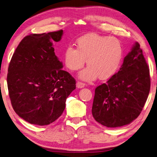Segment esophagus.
<instances>
[{"label":"esophagus","instance_id":"1","mask_svg":"<svg viewBox=\"0 0 157 157\" xmlns=\"http://www.w3.org/2000/svg\"><path fill=\"white\" fill-rule=\"evenodd\" d=\"M76 86H77V88H82L84 87L85 84L83 83V82H77V84H76Z\"/></svg>","mask_w":157,"mask_h":157}]
</instances>
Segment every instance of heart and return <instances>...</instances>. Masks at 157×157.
Segmentation results:
<instances>
[{"label": "heart", "mask_w": 157, "mask_h": 157, "mask_svg": "<svg viewBox=\"0 0 157 157\" xmlns=\"http://www.w3.org/2000/svg\"><path fill=\"white\" fill-rule=\"evenodd\" d=\"M124 50L116 38L90 33L77 41V48L69 46L64 51V62L68 69L76 71L88 67L79 73L82 80L90 82L98 78L106 80L117 72L123 60Z\"/></svg>", "instance_id": "heart-1"}]
</instances>
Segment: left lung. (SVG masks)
Returning a JSON list of instances; mask_svg holds the SVG:
<instances>
[{"mask_svg": "<svg viewBox=\"0 0 157 157\" xmlns=\"http://www.w3.org/2000/svg\"><path fill=\"white\" fill-rule=\"evenodd\" d=\"M150 89L149 67L140 45L135 42L118 72L95 88L94 119L108 128L130 124L140 115Z\"/></svg>", "mask_w": 157, "mask_h": 157, "instance_id": "left-lung-1", "label": "left lung"}]
</instances>
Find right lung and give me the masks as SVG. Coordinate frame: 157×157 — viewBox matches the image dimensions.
Listing matches in <instances>:
<instances>
[{
  "label": "right lung",
  "mask_w": 157,
  "mask_h": 157,
  "mask_svg": "<svg viewBox=\"0 0 157 157\" xmlns=\"http://www.w3.org/2000/svg\"><path fill=\"white\" fill-rule=\"evenodd\" d=\"M63 31L25 36L8 68L7 87L14 111L27 122L45 126L62 115L66 100L76 88L75 79L62 70L52 41Z\"/></svg>",
  "instance_id": "obj_1"
}]
</instances>
